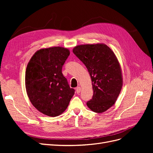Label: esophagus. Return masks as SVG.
Returning <instances> with one entry per match:
<instances>
[{
  "instance_id": "34e87169",
  "label": "esophagus",
  "mask_w": 153,
  "mask_h": 153,
  "mask_svg": "<svg viewBox=\"0 0 153 153\" xmlns=\"http://www.w3.org/2000/svg\"><path fill=\"white\" fill-rule=\"evenodd\" d=\"M80 91H81V88L80 87H76V92L77 94H79L80 92Z\"/></svg>"
}]
</instances>
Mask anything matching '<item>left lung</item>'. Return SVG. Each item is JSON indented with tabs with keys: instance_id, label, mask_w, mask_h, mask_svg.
<instances>
[{
	"instance_id": "left-lung-1",
	"label": "left lung",
	"mask_w": 153,
	"mask_h": 153,
	"mask_svg": "<svg viewBox=\"0 0 153 153\" xmlns=\"http://www.w3.org/2000/svg\"><path fill=\"white\" fill-rule=\"evenodd\" d=\"M73 52L84 64L91 78L93 96L87 106L96 113L105 112L114 105L123 86L116 56L104 44L78 45Z\"/></svg>"
}]
</instances>
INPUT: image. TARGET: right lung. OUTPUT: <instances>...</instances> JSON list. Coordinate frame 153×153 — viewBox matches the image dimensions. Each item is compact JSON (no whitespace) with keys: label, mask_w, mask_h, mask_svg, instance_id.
I'll list each match as a JSON object with an SVG mask.
<instances>
[{"label":"right lung","mask_w":153,"mask_h":153,"mask_svg":"<svg viewBox=\"0 0 153 153\" xmlns=\"http://www.w3.org/2000/svg\"><path fill=\"white\" fill-rule=\"evenodd\" d=\"M69 55V50L62 47L41 49L26 68L25 87L30 102L40 112L50 117L64 112L75 94L62 73Z\"/></svg>","instance_id":"1"}]
</instances>
